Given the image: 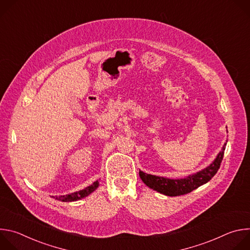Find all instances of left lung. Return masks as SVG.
<instances>
[{
  "instance_id": "left-lung-1",
  "label": "left lung",
  "mask_w": 250,
  "mask_h": 250,
  "mask_svg": "<svg viewBox=\"0 0 250 250\" xmlns=\"http://www.w3.org/2000/svg\"><path fill=\"white\" fill-rule=\"evenodd\" d=\"M227 142L228 140L226 141V144L224 145L222 150L219 152L215 160L208 167L202 169L199 172L191 174L185 178H180V179H170V178L147 174L139 170L140 179L150 189H153L154 191H157L160 194L166 196L176 197L188 194L193 190L197 189L198 187L208 183L216 175L224 158Z\"/></svg>"
}]
</instances>
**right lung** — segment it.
I'll return each mask as SVG.
<instances>
[{"mask_svg": "<svg viewBox=\"0 0 250 250\" xmlns=\"http://www.w3.org/2000/svg\"><path fill=\"white\" fill-rule=\"evenodd\" d=\"M98 187H99V181L97 180L92 185H90V186L86 187L85 189L80 190L78 192H74V193L67 194V195H61V196H52V198H54L55 200L61 201V202H74V201H78V200H81V199L89 196Z\"/></svg>", "mask_w": 250, "mask_h": 250, "instance_id": "add662e5", "label": "right lung"}]
</instances>
